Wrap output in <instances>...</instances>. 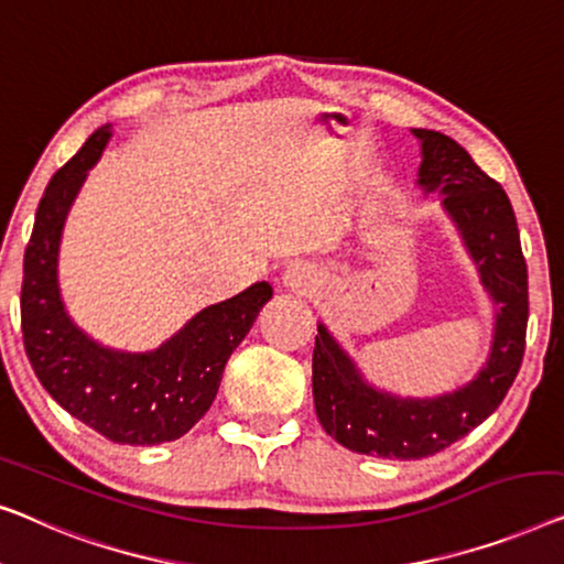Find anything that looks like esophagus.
Here are the masks:
<instances>
[{
    "instance_id": "1",
    "label": "esophagus",
    "mask_w": 564,
    "mask_h": 564,
    "mask_svg": "<svg viewBox=\"0 0 564 564\" xmlns=\"http://www.w3.org/2000/svg\"><path fill=\"white\" fill-rule=\"evenodd\" d=\"M281 281L285 289H291V291H312L316 285V275L304 265H291L283 271Z\"/></svg>"
}]
</instances>
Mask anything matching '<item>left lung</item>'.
<instances>
[{
  "label": "left lung",
  "mask_w": 564,
  "mask_h": 564,
  "mask_svg": "<svg viewBox=\"0 0 564 564\" xmlns=\"http://www.w3.org/2000/svg\"><path fill=\"white\" fill-rule=\"evenodd\" d=\"M422 148L416 186L440 196L480 283L494 301L488 358L473 380L440 395H401L365 378L360 365L319 322L312 358L314 409L343 447L370 457L422 459L463 440L509 393L527 345L529 285L517 214L501 184L486 176L447 134L414 127Z\"/></svg>",
  "instance_id": "1"
}]
</instances>
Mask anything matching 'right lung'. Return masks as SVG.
<instances>
[{
    "label": "right lung",
    "mask_w": 564,
    "mask_h": 564,
    "mask_svg": "<svg viewBox=\"0 0 564 564\" xmlns=\"http://www.w3.org/2000/svg\"><path fill=\"white\" fill-rule=\"evenodd\" d=\"M112 124L99 127L55 173L37 204L22 279V339L43 388L78 422L117 444L173 442L209 411L229 355L273 296L268 281L204 306L155 350L101 345L70 319L61 296L58 252L66 217L105 153Z\"/></svg>",
    "instance_id": "obj_1"
}]
</instances>
